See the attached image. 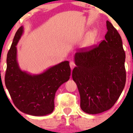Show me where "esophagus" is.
Returning a JSON list of instances; mask_svg holds the SVG:
<instances>
[{"mask_svg": "<svg viewBox=\"0 0 133 133\" xmlns=\"http://www.w3.org/2000/svg\"><path fill=\"white\" fill-rule=\"evenodd\" d=\"M75 66H76V64L75 63H74V62L73 61L70 62V67H71V69H73L75 68Z\"/></svg>", "mask_w": 133, "mask_h": 133, "instance_id": "34e87169", "label": "esophagus"}]
</instances>
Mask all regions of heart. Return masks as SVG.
I'll list each match as a JSON object with an SVG mask.
<instances>
[{"instance_id": "heart-1", "label": "heart", "mask_w": 133, "mask_h": 133, "mask_svg": "<svg viewBox=\"0 0 133 133\" xmlns=\"http://www.w3.org/2000/svg\"><path fill=\"white\" fill-rule=\"evenodd\" d=\"M97 34V30L96 29H93L92 31H91L88 35V39H87V44L88 45H91L94 42L95 38L96 37Z\"/></svg>"}]
</instances>
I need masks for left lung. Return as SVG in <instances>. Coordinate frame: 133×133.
<instances>
[{"label": "left lung", "mask_w": 133, "mask_h": 133, "mask_svg": "<svg viewBox=\"0 0 133 133\" xmlns=\"http://www.w3.org/2000/svg\"><path fill=\"white\" fill-rule=\"evenodd\" d=\"M105 40L97 46L81 49L74 54L76 65L72 73L78 88L81 108L96 114L111 109L126 84V55L119 34L106 21Z\"/></svg>", "instance_id": "1"}]
</instances>
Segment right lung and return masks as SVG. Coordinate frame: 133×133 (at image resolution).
Returning <instances> with one entry per match:
<instances>
[{"label":"right lung","mask_w":133,"mask_h":133,"mask_svg":"<svg viewBox=\"0 0 133 133\" xmlns=\"http://www.w3.org/2000/svg\"><path fill=\"white\" fill-rule=\"evenodd\" d=\"M24 33L17 30L7 57L5 84L14 105L24 113L36 116L49 114L54 109L56 91L70 78L69 62L63 61L37 74L20 68L17 45Z\"/></svg>","instance_id":"1"}]
</instances>
